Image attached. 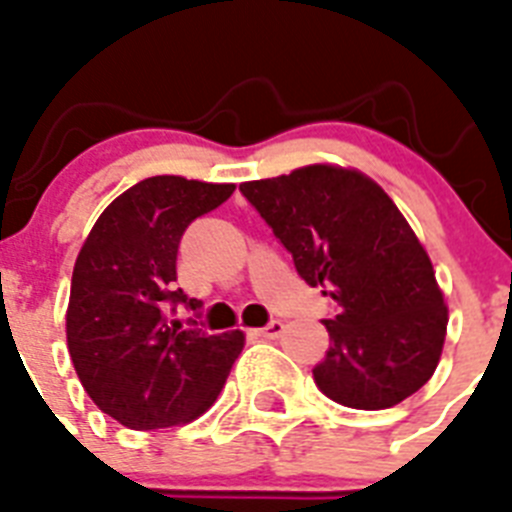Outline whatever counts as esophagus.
Returning <instances> with one entry per match:
<instances>
[{
	"label": "esophagus",
	"mask_w": 512,
	"mask_h": 512,
	"mask_svg": "<svg viewBox=\"0 0 512 512\" xmlns=\"http://www.w3.org/2000/svg\"><path fill=\"white\" fill-rule=\"evenodd\" d=\"M284 331V323L281 321H270L265 328H255V336H263V339H278Z\"/></svg>",
	"instance_id": "esophagus-1"
}]
</instances>
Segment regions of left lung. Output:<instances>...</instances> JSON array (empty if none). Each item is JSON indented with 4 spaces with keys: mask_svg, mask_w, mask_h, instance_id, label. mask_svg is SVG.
I'll use <instances>...</instances> for the list:
<instances>
[{
    "mask_svg": "<svg viewBox=\"0 0 512 512\" xmlns=\"http://www.w3.org/2000/svg\"><path fill=\"white\" fill-rule=\"evenodd\" d=\"M310 286L336 302L313 368L326 397L357 410L400 405L434 376L447 305L418 236L381 186L315 162L239 186Z\"/></svg>",
    "mask_w": 512,
    "mask_h": 512,
    "instance_id": "left-lung-1",
    "label": "left lung"
}]
</instances>
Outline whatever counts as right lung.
I'll return each mask as SVG.
<instances>
[{
  "instance_id": "obj_1",
  "label": "right lung",
  "mask_w": 512,
  "mask_h": 512,
  "mask_svg": "<svg viewBox=\"0 0 512 512\" xmlns=\"http://www.w3.org/2000/svg\"><path fill=\"white\" fill-rule=\"evenodd\" d=\"M234 189L144 178L112 199L78 252L65 313L70 360L94 405L128 429L199 418L242 352V331L205 334L170 318L176 305L199 307L173 286L181 236Z\"/></svg>"
}]
</instances>
